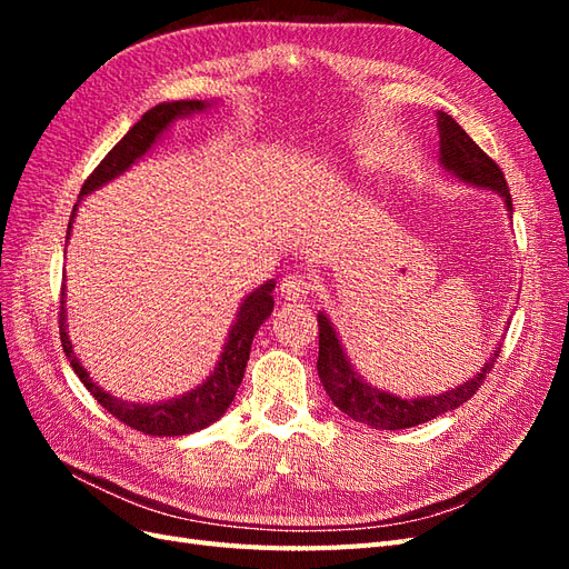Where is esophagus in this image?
I'll use <instances>...</instances> for the list:
<instances>
[{"label":"esophagus","mask_w":569,"mask_h":569,"mask_svg":"<svg viewBox=\"0 0 569 569\" xmlns=\"http://www.w3.org/2000/svg\"><path fill=\"white\" fill-rule=\"evenodd\" d=\"M280 295L287 301H301L311 295V282H308V278H303V274H287V278H282L280 282Z\"/></svg>","instance_id":"1"}]
</instances>
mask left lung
I'll use <instances>...</instances> for the list:
<instances>
[{
  "label": "left lung",
  "instance_id": "8db88e82",
  "mask_svg": "<svg viewBox=\"0 0 569 569\" xmlns=\"http://www.w3.org/2000/svg\"><path fill=\"white\" fill-rule=\"evenodd\" d=\"M437 128L439 161L446 173H451L465 184L491 189V192L503 199L508 216L512 218V199L503 178V170L470 140V134L465 132L449 113L437 111ZM318 375L327 396H330L332 403L341 412H347L351 420L366 422L375 429L416 427L443 416V412L456 410L458 406L472 399L479 385L485 382L487 375L491 372L498 353H501V349L496 347L485 368L456 389L432 396H418V399H401V396L372 387L356 372L347 351L341 347V339L335 330V325L330 322L325 311L318 313Z\"/></svg>",
  "mask_w": 569,
  "mask_h": 569
}]
</instances>
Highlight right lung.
Segmentation results:
<instances>
[{
	"mask_svg": "<svg viewBox=\"0 0 569 569\" xmlns=\"http://www.w3.org/2000/svg\"><path fill=\"white\" fill-rule=\"evenodd\" d=\"M209 107H211L209 101L182 99V101H163V104L149 109L128 130L123 140H120L107 153L104 161H101L92 170V176L84 180V184L80 189V199L92 194L94 189L104 187L113 178L123 176L128 168H132L153 144L159 142V137L170 126H173L178 118L201 113ZM78 203L73 206L66 239L71 237ZM272 289H274V280H268L258 289H253L251 295L244 297L242 306H239V311H237V318L230 327V332H228V341H226V347H222L218 366L213 368V372L209 377H206V382H201L192 391L178 396V399H168L161 403L123 401V399H116V396H111L109 391H104L92 380L90 372L84 370L80 358L76 356L73 343H71V339H68V332H66V327H68L66 325V284L61 287V311H59V330H61L63 353L68 360H71V368L80 377V382L88 387V391L94 396V399L123 425L137 429V432L151 435V437L192 435V432H199V429H203V427H209L211 422H216L222 412L230 408L239 385H242L249 351H251V341L258 332V327H261L263 320H268V316L272 313V306H274Z\"/></svg>",
	"mask_w": 569,
	"mask_h": 569,
	"instance_id": "right-lung-1",
	"label": "right lung"
}]
</instances>
